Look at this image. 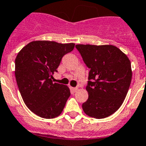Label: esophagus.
Instances as JSON below:
<instances>
[{"label":"esophagus","instance_id":"34e87169","mask_svg":"<svg viewBox=\"0 0 146 146\" xmlns=\"http://www.w3.org/2000/svg\"><path fill=\"white\" fill-rule=\"evenodd\" d=\"M70 89H71V92H73V93H74V92H76L78 90V88H77V87H71Z\"/></svg>","mask_w":146,"mask_h":146}]
</instances>
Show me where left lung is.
Returning a JSON list of instances; mask_svg holds the SVG:
<instances>
[{
	"instance_id": "obj_1",
	"label": "left lung",
	"mask_w": 146,
	"mask_h": 146,
	"mask_svg": "<svg viewBox=\"0 0 146 146\" xmlns=\"http://www.w3.org/2000/svg\"><path fill=\"white\" fill-rule=\"evenodd\" d=\"M90 68L86 90L88 99L82 109L90 117L105 118L122 105L131 84L132 72L127 56L111 45H76Z\"/></svg>"
}]
</instances>
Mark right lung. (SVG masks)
Returning a JSON list of instances; mask_svg holds the SVG:
<instances>
[{
	"mask_svg": "<svg viewBox=\"0 0 146 146\" xmlns=\"http://www.w3.org/2000/svg\"><path fill=\"white\" fill-rule=\"evenodd\" d=\"M74 43L33 41L23 47L15 59V78L25 104L43 118L57 117L70 96L68 86L54 83V72Z\"/></svg>",
	"mask_w": 146,
	"mask_h": 146,
	"instance_id": "obj_1",
	"label": "right lung"
}]
</instances>
